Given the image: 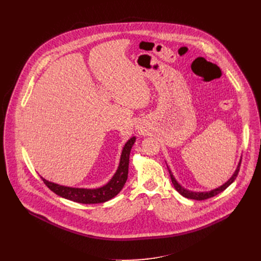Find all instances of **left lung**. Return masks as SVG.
I'll list each match as a JSON object with an SVG mask.
<instances>
[{
	"label": "left lung",
	"instance_id": "1",
	"mask_svg": "<svg viewBox=\"0 0 261 261\" xmlns=\"http://www.w3.org/2000/svg\"><path fill=\"white\" fill-rule=\"evenodd\" d=\"M240 164H241V160H240L239 163H238V166H237L235 172L232 173V175L229 177L228 181H226V182H225L223 185H221L220 187L215 188V189L210 190V191H191V190L185 189L179 182H177V181L175 180V177L173 176V174H172V172H171V170L169 169L168 166H167V168H168V170H169V174H170V177H171V182H172V184H173L174 188L176 189L177 193L181 194L183 197H185V198H187V199L199 200V201H201V200H206V199H208V198L215 197V196H217L218 194L222 193L223 190H225L232 182H234L235 179L237 177V175H238L239 168H240Z\"/></svg>",
	"mask_w": 261,
	"mask_h": 261
}]
</instances>
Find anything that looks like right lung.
<instances>
[{
	"label": "right lung",
	"instance_id": "right-lung-1",
	"mask_svg": "<svg viewBox=\"0 0 261 261\" xmlns=\"http://www.w3.org/2000/svg\"><path fill=\"white\" fill-rule=\"evenodd\" d=\"M136 138H132L125 144L122 148L119 165L112 176L106 185L98 188H78V187H68L59 185L56 183L49 182L41 176L44 184L55 194L77 203L82 204H95V203H103L106 201L114 198L119 191L122 189L128 179V168H129V156L131 152V148L135 143Z\"/></svg>",
	"mask_w": 261,
	"mask_h": 261
}]
</instances>
